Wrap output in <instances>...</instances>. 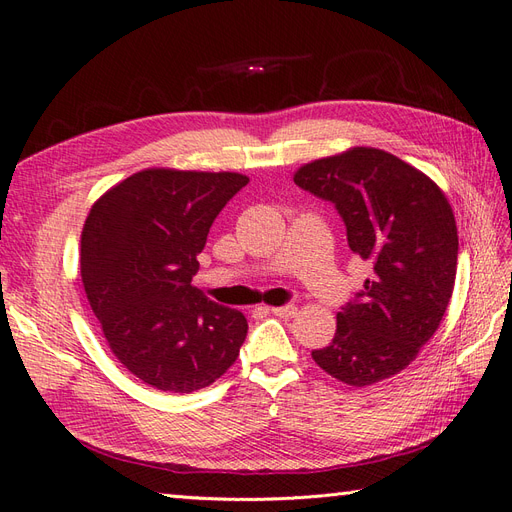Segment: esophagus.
<instances>
[{
	"label": "esophagus",
	"instance_id": "obj_1",
	"mask_svg": "<svg viewBox=\"0 0 512 512\" xmlns=\"http://www.w3.org/2000/svg\"><path fill=\"white\" fill-rule=\"evenodd\" d=\"M271 314L280 316V318H292L294 314H297V307H294L292 303H288V305H280V307H271Z\"/></svg>",
	"mask_w": 512,
	"mask_h": 512
}]
</instances>
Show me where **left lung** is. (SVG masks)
Here are the masks:
<instances>
[{
    "instance_id": "1",
    "label": "left lung",
    "mask_w": 512,
    "mask_h": 512,
    "mask_svg": "<svg viewBox=\"0 0 512 512\" xmlns=\"http://www.w3.org/2000/svg\"><path fill=\"white\" fill-rule=\"evenodd\" d=\"M294 183L331 200L350 250L371 267L363 290L337 314L331 344L312 359L350 386L399 374L438 331L455 288L459 239L444 192L374 147L303 164Z\"/></svg>"
}]
</instances>
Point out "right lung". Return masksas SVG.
I'll return each mask as SVG.
<instances>
[{
    "instance_id": "right-lung-1",
    "label": "right lung",
    "mask_w": 512,
    "mask_h": 512,
    "mask_svg": "<svg viewBox=\"0 0 512 512\" xmlns=\"http://www.w3.org/2000/svg\"><path fill=\"white\" fill-rule=\"evenodd\" d=\"M239 173L147 168L91 207L81 235L87 301L117 361L168 393L205 389L237 361L247 320L192 286Z\"/></svg>"
}]
</instances>
